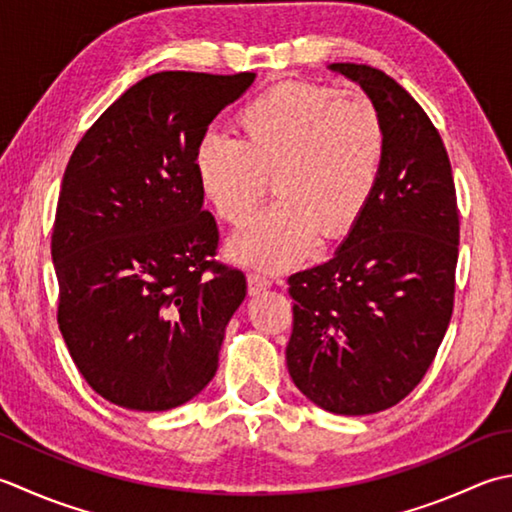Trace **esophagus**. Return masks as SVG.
Returning <instances> with one entry per match:
<instances>
[{
    "label": "esophagus",
    "instance_id": "obj_1",
    "mask_svg": "<svg viewBox=\"0 0 512 512\" xmlns=\"http://www.w3.org/2000/svg\"><path fill=\"white\" fill-rule=\"evenodd\" d=\"M273 286V282L266 275H259V273H248V293L250 295H259L264 293L266 288Z\"/></svg>",
    "mask_w": 512,
    "mask_h": 512
}]
</instances>
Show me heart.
I'll use <instances>...</instances> for the list:
<instances>
[{
  "instance_id": "heart-1",
  "label": "heart",
  "mask_w": 512,
  "mask_h": 512,
  "mask_svg": "<svg viewBox=\"0 0 512 512\" xmlns=\"http://www.w3.org/2000/svg\"><path fill=\"white\" fill-rule=\"evenodd\" d=\"M242 139L206 133L195 177L215 215L246 224L273 182L279 197L228 244L239 264L286 270L317 235L335 242L362 222L386 159V126L362 93L315 82L270 88L237 115Z\"/></svg>"
}]
</instances>
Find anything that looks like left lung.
Segmentation results:
<instances>
[{"mask_svg": "<svg viewBox=\"0 0 512 512\" xmlns=\"http://www.w3.org/2000/svg\"><path fill=\"white\" fill-rule=\"evenodd\" d=\"M384 119L386 159L362 222L328 262L288 277L295 386L335 415L402 402L433 364L453 315L459 210L437 128L393 77L330 64Z\"/></svg>", "mask_w": 512, "mask_h": 512, "instance_id": "obj_1", "label": "left lung"}]
</instances>
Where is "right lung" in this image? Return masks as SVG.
<instances>
[{"mask_svg": "<svg viewBox=\"0 0 512 512\" xmlns=\"http://www.w3.org/2000/svg\"><path fill=\"white\" fill-rule=\"evenodd\" d=\"M253 82L255 73L148 75L70 155L50 242L57 324L79 373L110 404L177 408L217 373L246 277L213 259L219 233L193 157Z\"/></svg>", "mask_w": 512, "mask_h": 512, "instance_id": "right-lung-1", "label": "right lung"}]
</instances>
